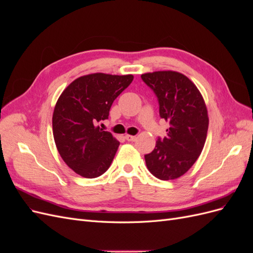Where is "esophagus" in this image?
Wrapping results in <instances>:
<instances>
[{
	"label": "esophagus",
	"mask_w": 253,
	"mask_h": 253,
	"mask_svg": "<svg viewBox=\"0 0 253 253\" xmlns=\"http://www.w3.org/2000/svg\"><path fill=\"white\" fill-rule=\"evenodd\" d=\"M125 138H126V140H127V141H134V140L136 139V136H132V135H126V136H125Z\"/></svg>",
	"instance_id": "obj_1"
}]
</instances>
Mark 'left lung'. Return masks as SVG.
Listing matches in <instances>:
<instances>
[{"mask_svg": "<svg viewBox=\"0 0 253 253\" xmlns=\"http://www.w3.org/2000/svg\"><path fill=\"white\" fill-rule=\"evenodd\" d=\"M154 91L159 116L170 122L167 136L156 141L144 159L149 171L162 180L178 178L201 155L208 132V114L204 99L193 82L177 72L141 75Z\"/></svg>", "mask_w": 253, "mask_h": 253, "instance_id": "left-lung-1", "label": "left lung"}]
</instances>
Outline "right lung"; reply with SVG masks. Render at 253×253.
Segmentation results:
<instances>
[{
    "label": "right lung",
    "mask_w": 253,
    "mask_h": 253,
    "mask_svg": "<svg viewBox=\"0 0 253 253\" xmlns=\"http://www.w3.org/2000/svg\"><path fill=\"white\" fill-rule=\"evenodd\" d=\"M132 75L91 74L73 81L59 97L52 115L53 138L65 164L86 178L109 169L120 142L97 125L132 83Z\"/></svg>",
    "instance_id": "right-lung-1"
}]
</instances>
